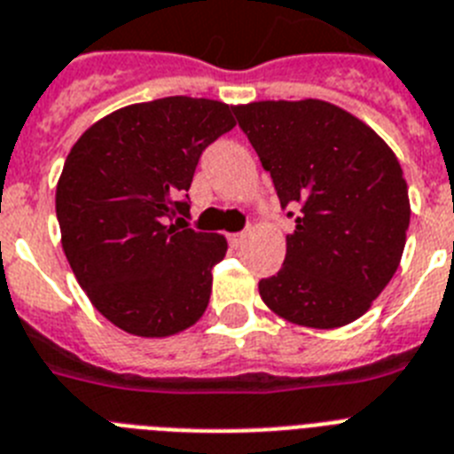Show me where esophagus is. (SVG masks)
Listing matches in <instances>:
<instances>
[{"label": "esophagus", "instance_id": "34e87169", "mask_svg": "<svg viewBox=\"0 0 454 454\" xmlns=\"http://www.w3.org/2000/svg\"><path fill=\"white\" fill-rule=\"evenodd\" d=\"M247 239V233H233L228 235V245H231V249H239V247L245 245Z\"/></svg>", "mask_w": 454, "mask_h": 454}]
</instances>
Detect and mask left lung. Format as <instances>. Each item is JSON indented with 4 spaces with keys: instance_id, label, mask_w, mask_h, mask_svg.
I'll use <instances>...</instances> for the list:
<instances>
[{
    "instance_id": "8db88e82",
    "label": "left lung",
    "mask_w": 454,
    "mask_h": 454,
    "mask_svg": "<svg viewBox=\"0 0 454 454\" xmlns=\"http://www.w3.org/2000/svg\"><path fill=\"white\" fill-rule=\"evenodd\" d=\"M235 115L281 209H295L284 268L258 281L262 302L304 327L353 323L406 245L411 205L397 156L364 121L316 98L258 101Z\"/></svg>"
}]
</instances>
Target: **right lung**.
<instances>
[{"instance_id":"obj_1","label":"right lung","mask_w":454,"mask_h":454,"mask_svg":"<svg viewBox=\"0 0 454 454\" xmlns=\"http://www.w3.org/2000/svg\"><path fill=\"white\" fill-rule=\"evenodd\" d=\"M233 127L221 101L166 97L98 120L67 156L55 198L64 254L124 333L168 337L207 309L228 245L189 228L186 192L205 147Z\"/></svg>"}]
</instances>
